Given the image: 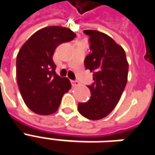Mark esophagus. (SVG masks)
Returning a JSON list of instances; mask_svg holds the SVG:
<instances>
[{"label":"esophagus","mask_w":155,"mask_h":155,"mask_svg":"<svg viewBox=\"0 0 155 155\" xmlns=\"http://www.w3.org/2000/svg\"><path fill=\"white\" fill-rule=\"evenodd\" d=\"M71 83H72V87H77V86H78V85H79V83H78V81H72Z\"/></svg>","instance_id":"1"}]
</instances>
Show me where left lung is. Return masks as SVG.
Returning <instances> with one entry per match:
<instances>
[{
    "label": "left lung",
    "instance_id": "1",
    "mask_svg": "<svg viewBox=\"0 0 155 155\" xmlns=\"http://www.w3.org/2000/svg\"><path fill=\"white\" fill-rule=\"evenodd\" d=\"M90 37L92 52L84 60L86 69L93 72L94 83L87 87L91 97L78 104V112L90 120L105 118L120 100L128 81V63L120 45L107 34L85 30Z\"/></svg>",
    "mask_w": 155,
    "mask_h": 155
}]
</instances>
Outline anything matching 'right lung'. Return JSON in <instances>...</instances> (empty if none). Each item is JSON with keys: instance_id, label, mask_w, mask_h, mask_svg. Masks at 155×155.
<instances>
[{"instance_id": "right-lung-1", "label": "right lung", "mask_w": 155, "mask_h": 155, "mask_svg": "<svg viewBox=\"0 0 155 155\" xmlns=\"http://www.w3.org/2000/svg\"><path fill=\"white\" fill-rule=\"evenodd\" d=\"M69 28L51 26L36 31L16 57V79L23 100L31 110L49 115L58 110L63 94L71 88L68 78L56 73L52 57L58 45L73 40Z\"/></svg>"}]
</instances>
